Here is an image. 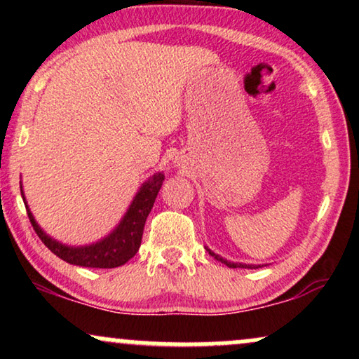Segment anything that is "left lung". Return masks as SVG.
I'll return each mask as SVG.
<instances>
[{
	"instance_id": "1",
	"label": "left lung",
	"mask_w": 359,
	"mask_h": 359,
	"mask_svg": "<svg viewBox=\"0 0 359 359\" xmlns=\"http://www.w3.org/2000/svg\"><path fill=\"white\" fill-rule=\"evenodd\" d=\"M208 253H210L211 256H215V259H218V261H221V263H224L226 264V266H229V268H251V269H255V268H261L259 264L258 266H256V264H243V263H231V261H228V259H224V258H221L219 255H216V253H213V251L211 250H208Z\"/></svg>"
}]
</instances>
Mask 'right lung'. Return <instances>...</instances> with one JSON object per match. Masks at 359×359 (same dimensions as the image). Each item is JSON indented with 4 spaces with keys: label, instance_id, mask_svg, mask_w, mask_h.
Returning a JSON list of instances; mask_svg holds the SVG:
<instances>
[{
    "label": "right lung",
    "instance_id": "add662e5",
    "mask_svg": "<svg viewBox=\"0 0 359 359\" xmlns=\"http://www.w3.org/2000/svg\"><path fill=\"white\" fill-rule=\"evenodd\" d=\"M163 181H165L163 172H156V175H153V178L144 181L118 226L103 240L88 246H66L63 243L53 240L39 228V224L31 215L28 205H26V211H28V218L39 240L57 258L69 264L85 268H118L125 264L128 259H131L140 250L146 218L151 211ZM21 196H23V201H26L23 189H21Z\"/></svg>",
    "mask_w": 359,
    "mask_h": 359
}]
</instances>
